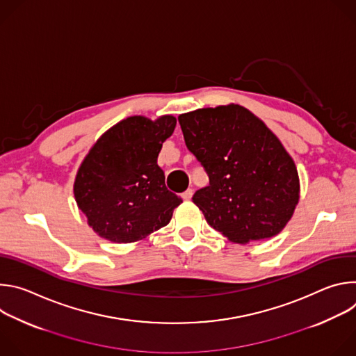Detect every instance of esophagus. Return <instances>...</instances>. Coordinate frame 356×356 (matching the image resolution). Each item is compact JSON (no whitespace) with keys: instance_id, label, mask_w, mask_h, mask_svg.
I'll return each mask as SVG.
<instances>
[{"instance_id":"esophagus-1","label":"esophagus","mask_w":356,"mask_h":356,"mask_svg":"<svg viewBox=\"0 0 356 356\" xmlns=\"http://www.w3.org/2000/svg\"><path fill=\"white\" fill-rule=\"evenodd\" d=\"M181 197H183L184 200H190V198L193 197V190H191V188H187V190L181 194Z\"/></svg>"}]
</instances>
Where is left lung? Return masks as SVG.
Here are the masks:
<instances>
[{"label": "left lung", "instance_id": "left-lung-1", "mask_svg": "<svg viewBox=\"0 0 356 356\" xmlns=\"http://www.w3.org/2000/svg\"><path fill=\"white\" fill-rule=\"evenodd\" d=\"M179 124L210 179L193 195L207 222L238 243L277 235L300 197L296 165L277 136L238 104L181 114Z\"/></svg>", "mask_w": 356, "mask_h": 356}]
</instances>
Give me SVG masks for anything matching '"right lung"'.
<instances>
[{"label":"right lung","instance_id":"obj_1","mask_svg":"<svg viewBox=\"0 0 356 356\" xmlns=\"http://www.w3.org/2000/svg\"><path fill=\"white\" fill-rule=\"evenodd\" d=\"M176 118L122 120L90 149L74 180V198L101 238L129 243L168 225L181 198L169 191L158 166Z\"/></svg>","mask_w":356,"mask_h":356}]
</instances>
